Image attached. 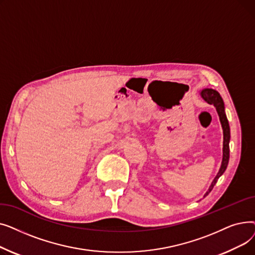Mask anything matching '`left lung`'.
Instances as JSON below:
<instances>
[{"label":"left lung","mask_w":255,"mask_h":255,"mask_svg":"<svg viewBox=\"0 0 255 255\" xmlns=\"http://www.w3.org/2000/svg\"><path fill=\"white\" fill-rule=\"evenodd\" d=\"M200 96H202V98L206 102H208L209 104H213L214 106L216 107V111L218 113V116H219V119H220V123H221L222 129H223V156H222L221 166H220V169L217 173V176L215 177V179L213 180L207 193L204 195V197H206L212 191L213 187L215 186L218 179L223 175V172L225 171V169L227 167V164H229L231 130H230L229 121H227L225 111H224V103H223V100L220 96V94L217 91L213 90V89H204V90L200 91Z\"/></svg>","instance_id":"8db88e82"}]
</instances>
